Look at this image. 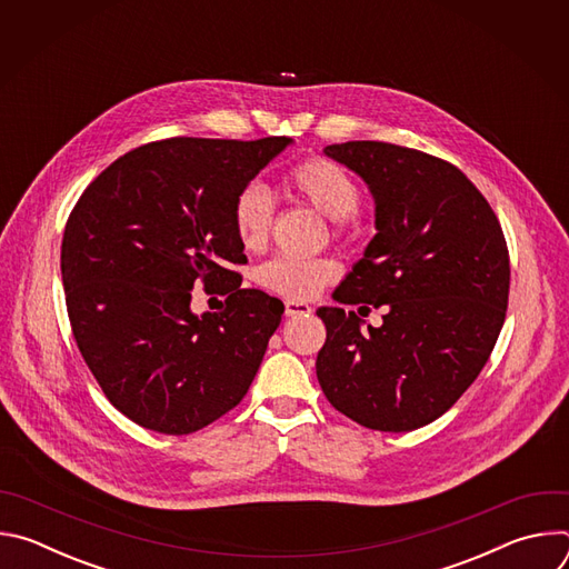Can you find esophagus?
Returning a JSON list of instances; mask_svg holds the SVG:
<instances>
[{"label": "esophagus", "mask_w": 569, "mask_h": 569, "mask_svg": "<svg viewBox=\"0 0 569 569\" xmlns=\"http://www.w3.org/2000/svg\"><path fill=\"white\" fill-rule=\"evenodd\" d=\"M312 308L306 301H297V299H288L286 301V317H297V315H310Z\"/></svg>", "instance_id": "1"}]
</instances>
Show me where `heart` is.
Masks as SVG:
<instances>
[{
  "mask_svg": "<svg viewBox=\"0 0 569 569\" xmlns=\"http://www.w3.org/2000/svg\"><path fill=\"white\" fill-rule=\"evenodd\" d=\"M283 189L295 200H301L333 220L336 231H345L351 216L360 207V187L340 164L323 157H308L295 164L286 178ZM274 216V200L270 191L257 182L240 189L231 207V222L238 240L246 250H259L268 242ZM340 268L331 259H292L277 257L263 263L257 281L274 295L290 299H308L323 286L336 281Z\"/></svg>",
  "mask_w": 569,
  "mask_h": 569,
  "instance_id": "obj_1",
  "label": "heart"
}]
</instances>
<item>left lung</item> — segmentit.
Segmentation results:
<instances>
[{
	"label": "left lung",
	"mask_w": 569,
	"mask_h": 569,
	"mask_svg": "<svg viewBox=\"0 0 569 569\" xmlns=\"http://www.w3.org/2000/svg\"><path fill=\"white\" fill-rule=\"evenodd\" d=\"M376 202V236L333 292L385 306L362 329L321 306L317 380L338 412L380 432H410L448 412L489 360L509 303V250L491 204L450 161L385 141L323 148ZM367 308V306H362Z\"/></svg>",
	"instance_id": "1"
}]
</instances>
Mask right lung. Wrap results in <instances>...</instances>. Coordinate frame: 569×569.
<instances>
[{"label": "right lung", "mask_w": 569, "mask_h": 569, "mask_svg": "<svg viewBox=\"0 0 569 569\" xmlns=\"http://www.w3.org/2000/svg\"><path fill=\"white\" fill-rule=\"evenodd\" d=\"M290 137H171L139 146L69 213L60 270L73 340L114 408L146 430L191 435L248 393L283 303L240 288L231 207ZM202 280L228 299L196 316Z\"/></svg>", "instance_id": "add662e5"}]
</instances>
